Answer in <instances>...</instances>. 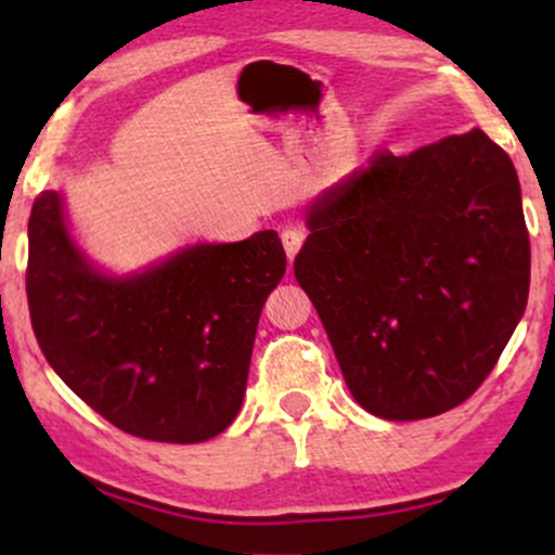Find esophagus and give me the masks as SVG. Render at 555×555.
I'll list each match as a JSON object with an SVG mask.
<instances>
[{"mask_svg": "<svg viewBox=\"0 0 555 555\" xmlns=\"http://www.w3.org/2000/svg\"><path fill=\"white\" fill-rule=\"evenodd\" d=\"M302 240H305V232L297 227H286L282 232V242H284V250H286V258H289V263L295 260L299 247H302Z\"/></svg>", "mask_w": 555, "mask_h": 555, "instance_id": "34e87169", "label": "esophagus"}]
</instances>
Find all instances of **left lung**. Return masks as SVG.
Segmentation results:
<instances>
[{
    "label": "left lung",
    "instance_id": "obj_1",
    "mask_svg": "<svg viewBox=\"0 0 555 555\" xmlns=\"http://www.w3.org/2000/svg\"><path fill=\"white\" fill-rule=\"evenodd\" d=\"M295 258L362 410L423 420L488 378L530 295L512 158L482 130L378 151L305 211Z\"/></svg>",
    "mask_w": 555,
    "mask_h": 555
}]
</instances>
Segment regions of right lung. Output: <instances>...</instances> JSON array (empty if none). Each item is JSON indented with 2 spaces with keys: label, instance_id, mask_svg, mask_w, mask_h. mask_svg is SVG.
I'll list each match as a JSON object with an SVG mask.
<instances>
[{
  "label": "right lung",
  "instance_id": "add662e5",
  "mask_svg": "<svg viewBox=\"0 0 555 555\" xmlns=\"http://www.w3.org/2000/svg\"><path fill=\"white\" fill-rule=\"evenodd\" d=\"M284 271L273 229L117 273L82 250L60 190H43L28 221L25 289L43 358L101 417L145 441L203 443L232 425L260 310Z\"/></svg>",
  "mask_w": 555,
  "mask_h": 555
}]
</instances>
